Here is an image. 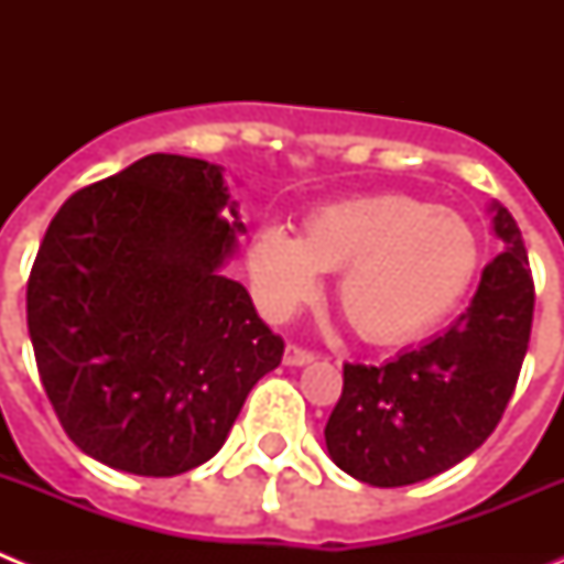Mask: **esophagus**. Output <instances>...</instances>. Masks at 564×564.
Wrapping results in <instances>:
<instances>
[{
	"mask_svg": "<svg viewBox=\"0 0 564 564\" xmlns=\"http://www.w3.org/2000/svg\"><path fill=\"white\" fill-rule=\"evenodd\" d=\"M316 358V352L305 350V347H299V344H288L285 347V364L288 367H305Z\"/></svg>",
	"mask_w": 564,
	"mask_h": 564,
	"instance_id": "34e87169",
	"label": "esophagus"
}]
</instances>
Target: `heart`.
Segmentation results:
<instances>
[{"mask_svg": "<svg viewBox=\"0 0 564 564\" xmlns=\"http://www.w3.org/2000/svg\"><path fill=\"white\" fill-rule=\"evenodd\" d=\"M480 239L460 214L410 194H364L307 214L302 237L265 226L248 248L259 307L291 316L318 293V273H336V305L367 341L423 336L468 293Z\"/></svg>", "mask_w": 564, "mask_h": 564, "instance_id": "1", "label": "heart"}]
</instances>
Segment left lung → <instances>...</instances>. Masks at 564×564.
<instances>
[{
	"label": "left lung",
	"instance_id": "1",
	"mask_svg": "<svg viewBox=\"0 0 564 564\" xmlns=\"http://www.w3.org/2000/svg\"><path fill=\"white\" fill-rule=\"evenodd\" d=\"M502 242L471 305L443 336L381 367L344 364L325 426L341 471L378 488L430 480L480 449L514 395L534 322V279L514 217L491 203Z\"/></svg>",
	"mask_w": 564,
	"mask_h": 564
}]
</instances>
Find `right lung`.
I'll return each instance as SVG.
<instances>
[{"label": "right lung", "instance_id": "add662e5", "mask_svg": "<svg viewBox=\"0 0 564 564\" xmlns=\"http://www.w3.org/2000/svg\"><path fill=\"white\" fill-rule=\"evenodd\" d=\"M242 231L223 169L183 154H147L58 208L28 279V330L84 455L174 477L220 452L285 352L223 276Z\"/></svg>", "mask_w": 564, "mask_h": 564}]
</instances>
